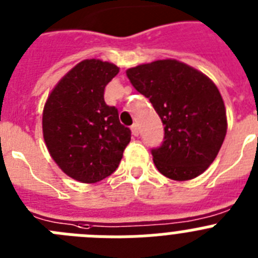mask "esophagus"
<instances>
[{
    "mask_svg": "<svg viewBox=\"0 0 258 258\" xmlns=\"http://www.w3.org/2000/svg\"><path fill=\"white\" fill-rule=\"evenodd\" d=\"M132 133H133V136H136V137L140 136V126H138L137 124L132 125Z\"/></svg>",
    "mask_w": 258,
    "mask_h": 258,
    "instance_id": "esophagus-1",
    "label": "esophagus"
}]
</instances>
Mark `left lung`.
I'll list each match as a JSON object with an SVG mask.
<instances>
[{
  "instance_id": "8db88e82",
  "label": "left lung",
  "mask_w": 258,
  "mask_h": 258,
  "mask_svg": "<svg viewBox=\"0 0 258 258\" xmlns=\"http://www.w3.org/2000/svg\"><path fill=\"white\" fill-rule=\"evenodd\" d=\"M138 93L149 98L164 125V140L151 149L157 170L174 181L202 174L226 136V109L217 86L199 71L174 59L129 68Z\"/></svg>"
}]
</instances>
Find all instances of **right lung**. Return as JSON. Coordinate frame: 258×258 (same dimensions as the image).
I'll list each match as a JSON object with an SVG mask.
<instances>
[{
  "label": "right lung",
  "instance_id": "obj_1",
  "mask_svg": "<svg viewBox=\"0 0 258 258\" xmlns=\"http://www.w3.org/2000/svg\"><path fill=\"white\" fill-rule=\"evenodd\" d=\"M118 74L112 63L86 59L66 75L47 98L42 115L50 155L71 178L94 183L112 174L132 132L104 102V88Z\"/></svg>",
  "mask_w": 258,
  "mask_h": 258
}]
</instances>
